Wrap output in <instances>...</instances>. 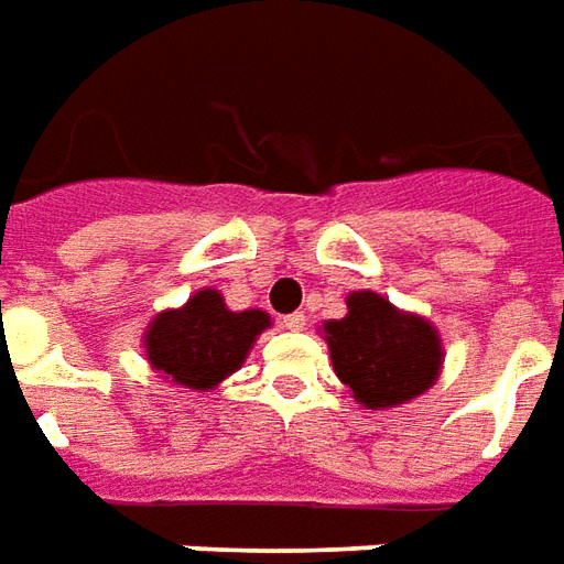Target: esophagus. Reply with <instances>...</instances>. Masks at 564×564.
<instances>
[{
  "instance_id": "1",
  "label": "esophagus",
  "mask_w": 564,
  "mask_h": 564,
  "mask_svg": "<svg viewBox=\"0 0 564 564\" xmlns=\"http://www.w3.org/2000/svg\"><path fill=\"white\" fill-rule=\"evenodd\" d=\"M303 325H306V315L303 313H291L282 318V327H289V330H303Z\"/></svg>"
}]
</instances>
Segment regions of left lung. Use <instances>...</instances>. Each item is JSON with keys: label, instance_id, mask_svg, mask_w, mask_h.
<instances>
[{"label": "left lung", "instance_id": "8db88e82", "mask_svg": "<svg viewBox=\"0 0 564 564\" xmlns=\"http://www.w3.org/2000/svg\"><path fill=\"white\" fill-rule=\"evenodd\" d=\"M346 306V318L325 322V339L355 401L367 410L398 406L437 382L443 343L429 318L401 313L373 291H352Z\"/></svg>", "mask_w": 564, "mask_h": 564}]
</instances>
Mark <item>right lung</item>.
<instances>
[{
    "mask_svg": "<svg viewBox=\"0 0 564 564\" xmlns=\"http://www.w3.org/2000/svg\"><path fill=\"white\" fill-rule=\"evenodd\" d=\"M267 327V313H234L218 291L203 289L191 294L185 306L154 315L145 330V355L151 367L175 386L209 391L237 373Z\"/></svg>",
    "mask_w": 564,
    "mask_h": 564,
    "instance_id": "1",
    "label": "right lung"
}]
</instances>
